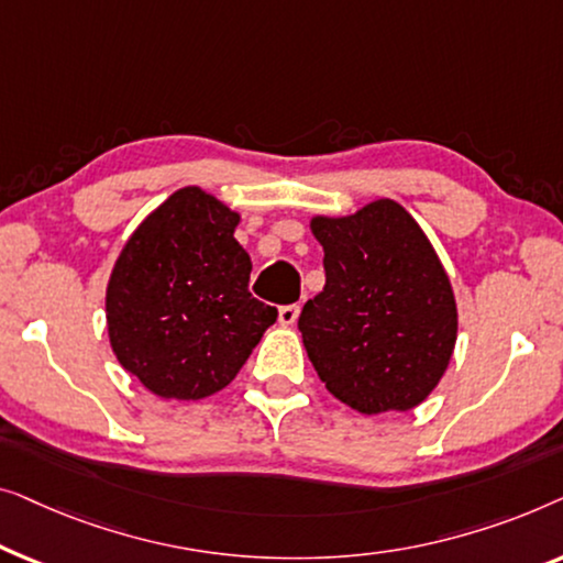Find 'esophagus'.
<instances>
[{
  "mask_svg": "<svg viewBox=\"0 0 563 563\" xmlns=\"http://www.w3.org/2000/svg\"><path fill=\"white\" fill-rule=\"evenodd\" d=\"M298 313H300V308L296 303H292V306H280V311H278L280 327H292V323L298 321Z\"/></svg>",
  "mask_w": 563,
  "mask_h": 563,
  "instance_id": "1",
  "label": "esophagus"
}]
</instances>
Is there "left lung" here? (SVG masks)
I'll use <instances>...</instances> for the list:
<instances>
[{
  "instance_id": "left-lung-1",
  "label": "left lung",
  "mask_w": 563,
  "mask_h": 563,
  "mask_svg": "<svg viewBox=\"0 0 563 563\" xmlns=\"http://www.w3.org/2000/svg\"><path fill=\"white\" fill-rule=\"evenodd\" d=\"M327 285L298 319L316 375L336 400L377 416L421 406L454 354V288L418 221L393 199L311 217Z\"/></svg>"
}]
</instances>
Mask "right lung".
Listing matches in <instances>:
<instances>
[{
	"label": "right lung",
	"instance_id": "obj_1",
	"mask_svg": "<svg viewBox=\"0 0 563 563\" xmlns=\"http://www.w3.org/2000/svg\"><path fill=\"white\" fill-rule=\"evenodd\" d=\"M240 213L201 186L170 194L124 242L107 283L114 357L163 400L224 390L278 319L250 292Z\"/></svg>",
	"mask_w": 563,
	"mask_h": 563
}]
</instances>
